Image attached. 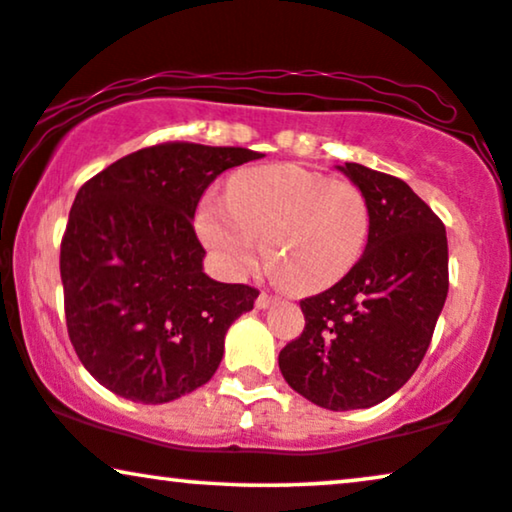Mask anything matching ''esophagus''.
<instances>
[{
    "instance_id": "esophagus-1",
    "label": "esophagus",
    "mask_w": 512,
    "mask_h": 512,
    "mask_svg": "<svg viewBox=\"0 0 512 512\" xmlns=\"http://www.w3.org/2000/svg\"><path fill=\"white\" fill-rule=\"evenodd\" d=\"M276 302V297L274 295H269V292H260V297L255 299V304H257V309H269L271 304Z\"/></svg>"
}]
</instances>
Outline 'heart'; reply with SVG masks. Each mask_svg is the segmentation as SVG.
<instances>
[{"label":"heart","mask_w":512,"mask_h":512,"mask_svg":"<svg viewBox=\"0 0 512 512\" xmlns=\"http://www.w3.org/2000/svg\"><path fill=\"white\" fill-rule=\"evenodd\" d=\"M196 229L229 274H245L264 260L285 288L316 292L349 274L370 236V203L351 180L276 163L241 170L229 180L227 199L206 196Z\"/></svg>","instance_id":"obj_1"}]
</instances>
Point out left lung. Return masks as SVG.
I'll use <instances>...</instances> for the list:
<instances>
[{"instance_id":"obj_1","label":"left lung","mask_w":512,"mask_h":512,"mask_svg":"<svg viewBox=\"0 0 512 512\" xmlns=\"http://www.w3.org/2000/svg\"><path fill=\"white\" fill-rule=\"evenodd\" d=\"M370 203L363 257L299 302L304 330L278 353L283 377L325 410H365L417 372L449 290L445 224L400 177L342 166Z\"/></svg>"}]
</instances>
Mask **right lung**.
I'll use <instances>...</instances> for the list:
<instances>
[{
    "label": "right lung",
    "mask_w": 512,
    "mask_h": 512,
    "mask_svg": "<svg viewBox=\"0 0 512 512\" xmlns=\"http://www.w3.org/2000/svg\"><path fill=\"white\" fill-rule=\"evenodd\" d=\"M260 156L163 142L114 161L77 192L60 243L67 335L112 393L161 405L215 374L229 325L260 290L203 274L192 217L217 175Z\"/></svg>",
    "instance_id": "1"
}]
</instances>
